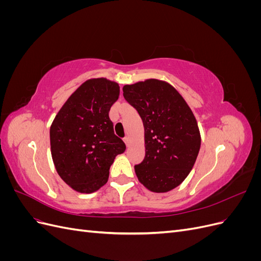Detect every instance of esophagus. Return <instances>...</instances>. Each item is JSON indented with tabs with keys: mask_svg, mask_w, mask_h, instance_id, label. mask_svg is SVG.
I'll use <instances>...</instances> for the list:
<instances>
[{
	"mask_svg": "<svg viewBox=\"0 0 261 261\" xmlns=\"http://www.w3.org/2000/svg\"><path fill=\"white\" fill-rule=\"evenodd\" d=\"M124 143L126 144V146L129 147V145H130V138H129L128 136H126V137L124 138Z\"/></svg>",
	"mask_w": 261,
	"mask_h": 261,
	"instance_id": "obj_1",
	"label": "esophagus"
}]
</instances>
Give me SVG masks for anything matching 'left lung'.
Masks as SVG:
<instances>
[{
    "mask_svg": "<svg viewBox=\"0 0 261 261\" xmlns=\"http://www.w3.org/2000/svg\"><path fill=\"white\" fill-rule=\"evenodd\" d=\"M123 96L145 127L146 155L135 165L138 180L150 192L172 191L183 183L199 153L201 137L193 111L174 87L154 78L125 85Z\"/></svg>",
    "mask_w": 261,
    "mask_h": 261,
    "instance_id": "left-lung-1",
    "label": "left lung"
}]
</instances>
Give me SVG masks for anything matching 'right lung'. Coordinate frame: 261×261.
<instances>
[{
    "label": "right lung",
    "instance_id": "obj_1",
    "mask_svg": "<svg viewBox=\"0 0 261 261\" xmlns=\"http://www.w3.org/2000/svg\"><path fill=\"white\" fill-rule=\"evenodd\" d=\"M120 86L107 78H91L70 94L50 127L54 167L60 177L83 194L97 192L109 178L115 156L125 151L113 130L110 109Z\"/></svg>",
    "mask_w": 261,
    "mask_h": 261
}]
</instances>
